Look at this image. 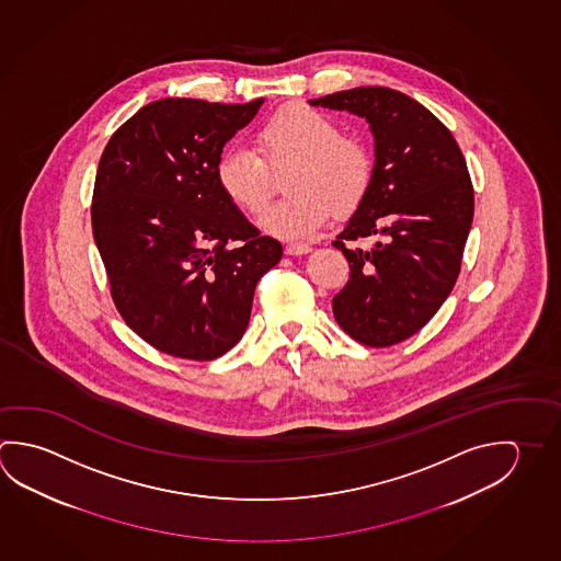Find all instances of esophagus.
<instances>
[{"label": "esophagus", "instance_id": "obj_1", "mask_svg": "<svg viewBox=\"0 0 561 561\" xmlns=\"http://www.w3.org/2000/svg\"><path fill=\"white\" fill-rule=\"evenodd\" d=\"M307 252H311V247L301 244V242H291L285 247V254H289V256H304Z\"/></svg>", "mask_w": 561, "mask_h": 561}]
</instances>
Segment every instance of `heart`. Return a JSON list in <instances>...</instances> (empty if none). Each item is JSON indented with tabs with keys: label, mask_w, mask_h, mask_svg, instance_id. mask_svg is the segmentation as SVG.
I'll return each instance as SVG.
<instances>
[{
	"label": "heart",
	"mask_w": 561,
	"mask_h": 561,
	"mask_svg": "<svg viewBox=\"0 0 561 561\" xmlns=\"http://www.w3.org/2000/svg\"><path fill=\"white\" fill-rule=\"evenodd\" d=\"M256 151L227 149L215 178L222 195L247 215H257L272 197V171L285 178L289 197L267 208L260 227L272 237L304 240L331 218L363 207L374 181V161L358 139L319 110L301 104L277 110L257 129Z\"/></svg>",
	"instance_id": "b5f03b06"
}]
</instances>
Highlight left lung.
<instances>
[{"label":"left lung","instance_id":"8db88e82","mask_svg":"<svg viewBox=\"0 0 561 561\" xmlns=\"http://www.w3.org/2000/svg\"><path fill=\"white\" fill-rule=\"evenodd\" d=\"M309 104L363 116L374 134L373 188L333 242L351 267L334 319L366 346L402 343L430 323L461 272L474 210L461 149L398 90L360 87ZM364 239L370 248L357 247Z\"/></svg>","mask_w":561,"mask_h":561}]
</instances>
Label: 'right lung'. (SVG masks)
Returning a JSON list of instances; mask_svg holds the SVG:
<instances>
[{
	"mask_svg": "<svg viewBox=\"0 0 561 561\" xmlns=\"http://www.w3.org/2000/svg\"><path fill=\"white\" fill-rule=\"evenodd\" d=\"M262 104L158 100L100 158L90 217L110 294L161 353L201 363L228 353L247 331L257 279L282 257L215 178L225 144Z\"/></svg>",
	"mask_w": 561,
	"mask_h": 561,
	"instance_id": "right-lung-1",
	"label": "right lung"
}]
</instances>
